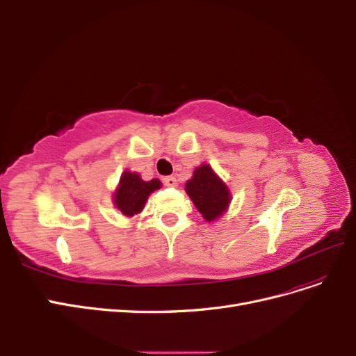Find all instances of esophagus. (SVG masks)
I'll use <instances>...</instances> for the list:
<instances>
[{
	"instance_id": "obj_1",
	"label": "esophagus",
	"mask_w": 356,
	"mask_h": 356,
	"mask_svg": "<svg viewBox=\"0 0 356 356\" xmlns=\"http://www.w3.org/2000/svg\"><path fill=\"white\" fill-rule=\"evenodd\" d=\"M163 182H165V186H168V187H177L178 186V179L175 177H165Z\"/></svg>"
}]
</instances>
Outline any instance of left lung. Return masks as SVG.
I'll use <instances>...</instances> for the list:
<instances>
[{
    "label": "left lung",
    "instance_id": "1",
    "mask_svg": "<svg viewBox=\"0 0 356 356\" xmlns=\"http://www.w3.org/2000/svg\"><path fill=\"white\" fill-rule=\"evenodd\" d=\"M186 193L208 222L222 217L232 202L229 187L207 163L193 170V177L186 182Z\"/></svg>",
    "mask_w": 356,
    "mask_h": 356
}]
</instances>
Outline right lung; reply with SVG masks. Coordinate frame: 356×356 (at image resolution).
Masks as SVG:
<instances>
[{
	"mask_svg": "<svg viewBox=\"0 0 356 356\" xmlns=\"http://www.w3.org/2000/svg\"><path fill=\"white\" fill-rule=\"evenodd\" d=\"M160 187L161 181L157 178L144 181L138 172L124 170L114 190L113 203L124 217L131 218L144 209L148 196Z\"/></svg>",
	"mask_w": 356,
	"mask_h": 356,
	"instance_id": "1",
	"label": "right lung"
}]
</instances>
